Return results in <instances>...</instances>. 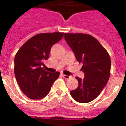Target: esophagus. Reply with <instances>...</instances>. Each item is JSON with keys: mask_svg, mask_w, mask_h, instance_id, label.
<instances>
[{"mask_svg": "<svg viewBox=\"0 0 126 126\" xmlns=\"http://www.w3.org/2000/svg\"><path fill=\"white\" fill-rule=\"evenodd\" d=\"M62 77H64V79H69V78H71V76H66V75H64V74L62 75Z\"/></svg>", "mask_w": 126, "mask_h": 126, "instance_id": "1", "label": "esophagus"}]
</instances>
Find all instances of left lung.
Here are the masks:
<instances>
[{
    "label": "left lung",
    "mask_w": 126,
    "mask_h": 126,
    "mask_svg": "<svg viewBox=\"0 0 126 126\" xmlns=\"http://www.w3.org/2000/svg\"><path fill=\"white\" fill-rule=\"evenodd\" d=\"M77 61L82 63L83 79L76 77L79 86L70 91L75 101L87 103L95 99L108 83L110 77V56L107 50L92 35L86 34H64Z\"/></svg>",
    "instance_id": "obj_1"
}]
</instances>
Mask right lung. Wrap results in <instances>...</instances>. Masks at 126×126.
<instances>
[{"instance_id":"obj_1","label":"right lung","mask_w":126,"mask_h":126,"mask_svg":"<svg viewBox=\"0 0 126 126\" xmlns=\"http://www.w3.org/2000/svg\"><path fill=\"white\" fill-rule=\"evenodd\" d=\"M64 36L62 32L43 33L34 35L16 54L14 73L20 89L31 99H40L48 94L59 72L46 71L42 61L49 59L52 46Z\"/></svg>"}]
</instances>
